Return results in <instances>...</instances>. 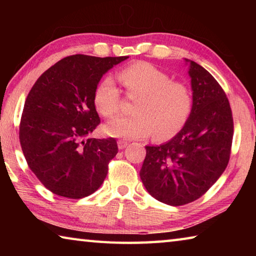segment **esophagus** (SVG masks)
<instances>
[{
  "label": "esophagus",
  "mask_w": 256,
  "mask_h": 256,
  "mask_svg": "<svg viewBox=\"0 0 256 256\" xmlns=\"http://www.w3.org/2000/svg\"><path fill=\"white\" fill-rule=\"evenodd\" d=\"M118 149L120 150H123L124 148H126V146H128V142L125 141V140H120L118 142Z\"/></svg>",
  "instance_id": "obj_1"
}]
</instances>
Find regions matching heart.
Returning <instances> with one entry per match:
<instances>
[{
    "label": "heart",
    "mask_w": 256,
    "mask_h": 256,
    "mask_svg": "<svg viewBox=\"0 0 256 256\" xmlns=\"http://www.w3.org/2000/svg\"><path fill=\"white\" fill-rule=\"evenodd\" d=\"M130 99L134 102L131 118H120L104 126L106 134L134 140L154 134L158 141L177 136L188 123L194 108V96L190 86L172 78L154 64L136 62L118 73ZM97 110L107 118L120 110L122 94L112 78L99 82L94 92Z\"/></svg>",
    "instance_id": "heart-1"
}]
</instances>
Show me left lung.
<instances>
[{"instance_id":"8db88e82","label":"left lung","mask_w":256,"mask_h":256,"mask_svg":"<svg viewBox=\"0 0 256 256\" xmlns=\"http://www.w3.org/2000/svg\"><path fill=\"white\" fill-rule=\"evenodd\" d=\"M188 76L194 108L183 130L166 144L146 146L140 170L144 188L168 206L201 198L226 170L234 136L232 114L224 89L193 60Z\"/></svg>"}]
</instances>
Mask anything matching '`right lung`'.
I'll return each mask as SVG.
<instances>
[{
    "label": "right lung",
    "instance_id": "1",
    "mask_svg": "<svg viewBox=\"0 0 256 256\" xmlns=\"http://www.w3.org/2000/svg\"><path fill=\"white\" fill-rule=\"evenodd\" d=\"M126 58L68 56L42 73L29 92L20 144L30 170L56 196H88L106 178L118 148L114 138H88L100 123L94 92L102 76Z\"/></svg>",
    "mask_w": 256,
    "mask_h": 256
}]
</instances>
